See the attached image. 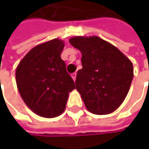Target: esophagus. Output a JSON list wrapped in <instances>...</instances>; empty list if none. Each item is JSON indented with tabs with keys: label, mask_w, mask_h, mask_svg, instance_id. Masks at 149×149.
Returning <instances> with one entry per match:
<instances>
[{
	"label": "esophagus",
	"mask_w": 149,
	"mask_h": 149,
	"mask_svg": "<svg viewBox=\"0 0 149 149\" xmlns=\"http://www.w3.org/2000/svg\"><path fill=\"white\" fill-rule=\"evenodd\" d=\"M71 77H72V79H73L75 81V79H76V73H74V74H72Z\"/></svg>",
	"instance_id": "34e87169"
}]
</instances>
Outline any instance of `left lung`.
<instances>
[{
    "label": "left lung",
    "mask_w": 149,
    "mask_h": 149,
    "mask_svg": "<svg viewBox=\"0 0 149 149\" xmlns=\"http://www.w3.org/2000/svg\"><path fill=\"white\" fill-rule=\"evenodd\" d=\"M70 43L82 54L83 68L78 70L75 85L87 109L99 115L116 110L130 89L132 62L98 36H75L70 39Z\"/></svg>",
    "instance_id": "8db88e82"
}]
</instances>
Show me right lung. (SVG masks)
Returning <instances> with one entry per match:
<instances>
[{
  "mask_svg": "<svg viewBox=\"0 0 149 149\" xmlns=\"http://www.w3.org/2000/svg\"><path fill=\"white\" fill-rule=\"evenodd\" d=\"M64 41L54 39L31 49L20 60L15 71L16 84L26 104L44 118L60 115L69 93L75 89L60 54Z\"/></svg>",
  "mask_w": 149,
  "mask_h": 149,
  "instance_id": "obj_1",
  "label": "right lung"
}]
</instances>
